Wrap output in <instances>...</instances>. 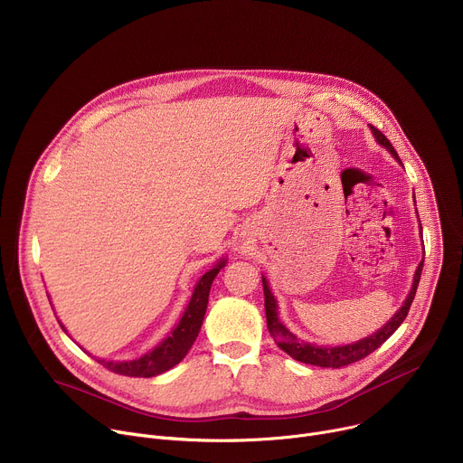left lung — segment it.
I'll use <instances>...</instances> for the list:
<instances>
[{"label": "left lung", "mask_w": 463, "mask_h": 463, "mask_svg": "<svg viewBox=\"0 0 463 463\" xmlns=\"http://www.w3.org/2000/svg\"><path fill=\"white\" fill-rule=\"evenodd\" d=\"M372 128V134L375 137V141L384 146L395 159L402 163V159L398 157V152L393 150L392 143L381 134V131L373 126ZM421 269H423V260L420 261V266L416 269L414 275V282H412V289L405 300V304L400 307V311L395 313L381 329H377L375 334L346 345V346H318V345H311L306 341H300L297 335H293L289 329L282 324V320L279 318V306L277 300L269 289V282L266 280V277H261V284H263V297H266V317H268V329L271 337L275 339V343L279 345L280 350H284L288 355H291L293 359L306 363V364H315V366H322V368H343L348 366L352 363H357L361 359H364L366 355H370L373 350H377L393 332L402 326V322L405 320L411 304L416 297V289L421 279Z\"/></svg>", "instance_id": "1"}]
</instances>
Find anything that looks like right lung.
I'll list each match as a JSON object with an SVG mask.
<instances>
[{
	"label": "right lung",
	"instance_id": "right-lung-1",
	"mask_svg": "<svg viewBox=\"0 0 463 463\" xmlns=\"http://www.w3.org/2000/svg\"><path fill=\"white\" fill-rule=\"evenodd\" d=\"M225 261L227 260L222 258L216 266L211 271H207L200 279V282L195 284L192 298H190L179 324L172 329V334L159 346H156L152 352H148L143 357L134 359V361H122V363L104 361V359H97V361L109 372L128 375V377H154V375H159V373L174 368L188 354L197 334H200L203 317L207 311V304H209V293H211L213 280L216 279L220 269L225 266ZM61 329L65 332L63 326H61Z\"/></svg>",
	"mask_w": 463,
	"mask_h": 463
}]
</instances>
